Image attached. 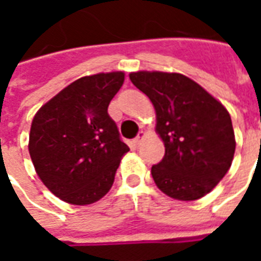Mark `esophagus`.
<instances>
[{"instance_id": "obj_1", "label": "esophagus", "mask_w": 261, "mask_h": 261, "mask_svg": "<svg viewBox=\"0 0 261 261\" xmlns=\"http://www.w3.org/2000/svg\"><path fill=\"white\" fill-rule=\"evenodd\" d=\"M142 138H144V133H142V131H140V133H138V136H137L136 138L133 140V144H134V147H138V145L141 144Z\"/></svg>"}]
</instances>
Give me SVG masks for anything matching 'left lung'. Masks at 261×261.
I'll return each instance as SVG.
<instances>
[{"mask_svg":"<svg viewBox=\"0 0 261 261\" xmlns=\"http://www.w3.org/2000/svg\"><path fill=\"white\" fill-rule=\"evenodd\" d=\"M130 80L152 102L165 144L164 159L151 168L155 185L175 200L204 197L232 165L236 142L228 110L181 74L138 71Z\"/></svg>","mask_w":261,"mask_h":261,"instance_id":"1","label":"left lung"}]
</instances>
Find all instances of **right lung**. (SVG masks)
I'll return each mask as SVG.
<instances>
[{
	"label": "right lung",
	"mask_w": 261,
	"mask_h": 261,
	"mask_svg": "<svg viewBox=\"0 0 261 261\" xmlns=\"http://www.w3.org/2000/svg\"><path fill=\"white\" fill-rule=\"evenodd\" d=\"M124 72L82 76L39 109L29 153L37 176L63 201L86 205L113 186L120 159L130 148L109 116Z\"/></svg>",
	"instance_id": "obj_1"
}]
</instances>
